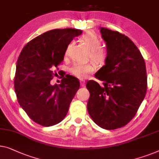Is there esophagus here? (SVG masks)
I'll return each instance as SVG.
<instances>
[{"mask_svg": "<svg viewBox=\"0 0 159 159\" xmlns=\"http://www.w3.org/2000/svg\"><path fill=\"white\" fill-rule=\"evenodd\" d=\"M80 85H81L82 87H84L85 86V81L83 80H80Z\"/></svg>", "mask_w": 159, "mask_h": 159, "instance_id": "34e87169", "label": "esophagus"}]
</instances>
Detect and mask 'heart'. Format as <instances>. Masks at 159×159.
<instances>
[{
    "instance_id": "heart-1",
    "label": "heart",
    "mask_w": 159,
    "mask_h": 159,
    "mask_svg": "<svg viewBox=\"0 0 159 159\" xmlns=\"http://www.w3.org/2000/svg\"><path fill=\"white\" fill-rule=\"evenodd\" d=\"M82 40L90 49L89 58L93 59L98 65H103L107 59V53L100 47L101 41L98 35L93 31H87L82 36ZM65 55H67V51H66ZM95 64L93 61L87 63L75 62L70 68V72L79 79H86L89 74L96 70L97 66Z\"/></svg>"
}]
</instances>
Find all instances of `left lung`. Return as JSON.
Here are the masks:
<instances>
[{"instance_id":"obj_1","label":"left lung","mask_w":159,"mask_h":159,"mask_svg":"<svg viewBox=\"0 0 159 159\" xmlns=\"http://www.w3.org/2000/svg\"><path fill=\"white\" fill-rule=\"evenodd\" d=\"M106 42L105 65L95 75L102 81L86 84L89 92L87 111L100 128L114 130L123 127L135 116L147 90L143 57L128 36L107 28H100Z\"/></svg>"}]
</instances>
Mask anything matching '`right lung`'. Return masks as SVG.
I'll return each mask as SVG.
<instances>
[{"mask_svg": "<svg viewBox=\"0 0 159 159\" xmlns=\"http://www.w3.org/2000/svg\"><path fill=\"white\" fill-rule=\"evenodd\" d=\"M82 31L54 29L36 36L25 45L18 57L14 89L20 107L32 120L49 127L60 123L80 88V82L65 75L61 84L52 85L55 69L61 63L68 45Z\"/></svg>", "mask_w": 159, "mask_h": 159, "instance_id": "add662e5", "label": "right lung"}]
</instances>
